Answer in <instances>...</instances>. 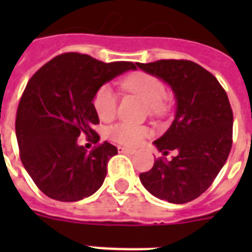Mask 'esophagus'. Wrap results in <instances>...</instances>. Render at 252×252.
<instances>
[{
    "label": "esophagus",
    "instance_id": "34e87169",
    "mask_svg": "<svg viewBox=\"0 0 252 252\" xmlns=\"http://www.w3.org/2000/svg\"><path fill=\"white\" fill-rule=\"evenodd\" d=\"M119 153H124V154H134L133 149H129V148H124V146H118Z\"/></svg>",
    "mask_w": 252,
    "mask_h": 252
}]
</instances>
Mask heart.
Segmentation results:
<instances>
[{
	"instance_id": "obj_1",
	"label": "heart",
	"mask_w": 252,
	"mask_h": 252,
	"mask_svg": "<svg viewBox=\"0 0 252 252\" xmlns=\"http://www.w3.org/2000/svg\"><path fill=\"white\" fill-rule=\"evenodd\" d=\"M122 87L128 93L146 103L150 114L161 115L166 111V87L159 78L149 73L136 72L126 77L122 82ZM95 112L103 122H108L116 114L118 99L114 90L110 86L99 87L95 93L94 100ZM149 134V129L144 126H134L129 123H119L108 129V137L123 145H137L142 138Z\"/></svg>"
}]
</instances>
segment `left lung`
Masks as SVG:
<instances>
[{
    "label": "left lung",
    "instance_id": "8db88e82",
    "mask_svg": "<svg viewBox=\"0 0 252 252\" xmlns=\"http://www.w3.org/2000/svg\"><path fill=\"white\" fill-rule=\"evenodd\" d=\"M138 68L165 81L175 95V119L163 136L153 142L167 161H154L140 174L142 186L153 196L172 204L199 197L211 187L225 165L233 140V111L227 95L212 73L188 60H159Z\"/></svg>",
    "mask_w": 252,
    "mask_h": 252
}]
</instances>
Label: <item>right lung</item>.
<instances>
[{
  "mask_svg": "<svg viewBox=\"0 0 252 252\" xmlns=\"http://www.w3.org/2000/svg\"><path fill=\"white\" fill-rule=\"evenodd\" d=\"M133 63L106 64L89 55L69 52L43 65L26 86L18 106L15 133L26 171L44 195L78 201L98 191L107 162L118 154L110 142L87 152L77 138L86 134L96 144L95 93L128 70Z\"/></svg>",
  "mask_w": 252,
  "mask_h": 252,
  "instance_id": "1",
  "label": "right lung"
}]
</instances>
